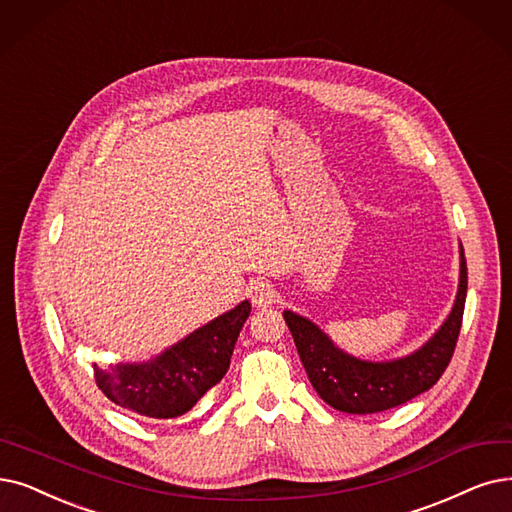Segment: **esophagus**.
<instances>
[{
  "label": "esophagus",
  "instance_id": "esophagus-1",
  "mask_svg": "<svg viewBox=\"0 0 512 512\" xmlns=\"http://www.w3.org/2000/svg\"><path fill=\"white\" fill-rule=\"evenodd\" d=\"M248 292H250L252 302L256 306H260V309H264V306H271L275 302V298H277V292H275L273 285L269 281H264V279L252 281Z\"/></svg>",
  "mask_w": 512,
  "mask_h": 512
}]
</instances>
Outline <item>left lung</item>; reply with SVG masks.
<instances>
[{"instance_id":"1","label":"left lung","mask_w":512,"mask_h":512,"mask_svg":"<svg viewBox=\"0 0 512 512\" xmlns=\"http://www.w3.org/2000/svg\"><path fill=\"white\" fill-rule=\"evenodd\" d=\"M466 258L460 252V285L454 309L420 351L397 361L372 363L342 353L315 323L285 311L300 361L317 395L346 414H378L428 391L456 351L466 302Z\"/></svg>"}]
</instances>
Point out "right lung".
Segmentation results:
<instances>
[{"label": "right lung", "instance_id": "add662e5", "mask_svg": "<svg viewBox=\"0 0 512 512\" xmlns=\"http://www.w3.org/2000/svg\"><path fill=\"white\" fill-rule=\"evenodd\" d=\"M250 309L248 300L241 302L153 361L115 365L109 372L94 365L98 388L111 401L140 416H182L227 374Z\"/></svg>", "mask_w": 512, "mask_h": 512}]
</instances>
